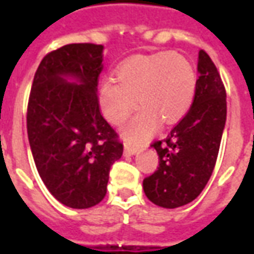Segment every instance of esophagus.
<instances>
[{
    "instance_id": "1",
    "label": "esophagus",
    "mask_w": 254,
    "mask_h": 254,
    "mask_svg": "<svg viewBox=\"0 0 254 254\" xmlns=\"http://www.w3.org/2000/svg\"><path fill=\"white\" fill-rule=\"evenodd\" d=\"M137 154V148H133V147H127L125 145V148H124V155L125 156H133V155Z\"/></svg>"
}]
</instances>
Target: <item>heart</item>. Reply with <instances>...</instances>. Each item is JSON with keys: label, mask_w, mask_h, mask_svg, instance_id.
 I'll return each instance as SVG.
<instances>
[{"label": "heart", "mask_w": 254, "mask_h": 254, "mask_svg": "<svg viewBox=\"0 0 254 254\" xmlns=\"http://www.w3.org/2000/svg\"><path fill=\"white\" fill-rule=\"evenodd\" d=\"M197 88V73L187 57L173 52L134 56L116 69V81L100 84L102 110L111 124H121L136 106L141 109L122 132L129 143H144L159 121L173 125L191 107Z\"/></svg>", "instance_id": "obj_1"}]
</instances>
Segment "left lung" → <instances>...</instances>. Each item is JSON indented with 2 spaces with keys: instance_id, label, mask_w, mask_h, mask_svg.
I'll use <instances>...</instances> for the list:
<instances>
[{
  "instance_id": "left-lung-1",
  "label": "left lung",
  "mask_w": 254,
  "mask_h": 254,
  "mask_svg": "<svg viewBox=\"0 0 254 254\" xmlns=\"http://www.w3.org/2000/svg\"><path fill=\"white\" fill-rule=\"evenodd\" d=\"M197 88L190 110L163 141L152 147L159 167L143 181L149 201L178 208L196 198L211 178L227 116L226 91L212 60L198 52Z\"/></svg>"
}]
</instances>
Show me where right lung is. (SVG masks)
<instances>
[{"label": "right lung", "instance_id": "add662e5", "mask_svg": "<svg viewBox=\"0 0 254 254\" xmlns=\"http://www.w3.org/2000/svg\"><path fill=\"white\" fill-rule=\"evenodd\" d=\"M102 45L72 43L49 53L31 88L27 132L42 181L58 201L85 209L106 196L124 145L100 114Z\"/></svg>", "mask_w": 254, "mask_h": 254}]
</instances>
